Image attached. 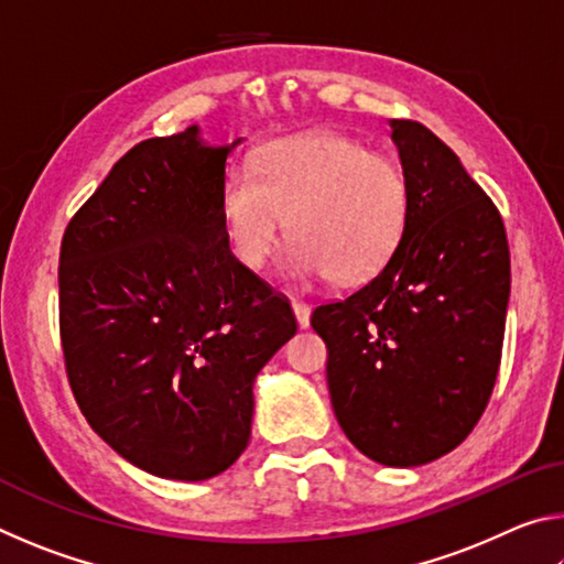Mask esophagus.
Instances as JSON below:
<instances>
[{"label":"esophagus","mask_w":564,"mask_h":564,"mask_svg":"<svg viewBox=\"0 0 564 564\" xmlns=\"http://www.w3.org/2000/svg\"><path fill=\"white\" fill-rule=\"evenodd\" d=\"M291 308L295 313V321H299V326L308 328L311 326V305L303 303V301H293Z\"/></svg>","instance_id":"esophagus-1"}]
</instances>
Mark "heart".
Returning a JSON list of instances; mask_svg holds the SVG:
<instances>
[{"label":"heart","instance_id":"heart-1","mask_svg":"<svg viewBox=\"0 0 564 564\" xmlns=\"http://www.w3.org/2000/svg\"><path fill=\"white\" fill-rule=\"evenodd\" d=\"M224 221L238 261L263 269L285 236V273L299 281H362L395 253L410 216L403 166L336 133L285 139L231 171Z\"/></svg>","mask_w":564,"mask_h":564}]
</instances>
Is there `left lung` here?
Wrapping results in <instances>:
<instances>
[{
  "label": "left lung",
  "instance_id": "left-lung-1",
  "mask_svg": "<svg viewBox=\"0 0 564 564\" xmlns=\"http://www.w3.org/2000/svg\"><path fill=\"white\" fill-rule=\"evenodd\" d=\"M410 184L395 253L373 279L318 305L328 390L370 460L415 467L470 435L498 380L510 248L492 198L431 129L390 119Z\"/></svg>",
  "mask_w": 564,
  "mask_h": 564
}]
</instances>
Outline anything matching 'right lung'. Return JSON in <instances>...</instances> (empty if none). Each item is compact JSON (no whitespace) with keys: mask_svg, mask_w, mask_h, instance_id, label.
<instances>
[{"mask_svg":"<svg viewBox=\"0 0 564 564\" xmlns=\"http://www.w3.org/2000/svg\"><path fill=\"white\" fill-rule=\"evenodd\" d=\"M198 127L129 149L66 226L59 336L76 405L141 470L206 480L246 451L253 380L295 333L236 259L226 156Z\"/></svg>","mask_w":564,"mask_h":564,"instance_id":"1","label":"right lung"}]
</instances>
